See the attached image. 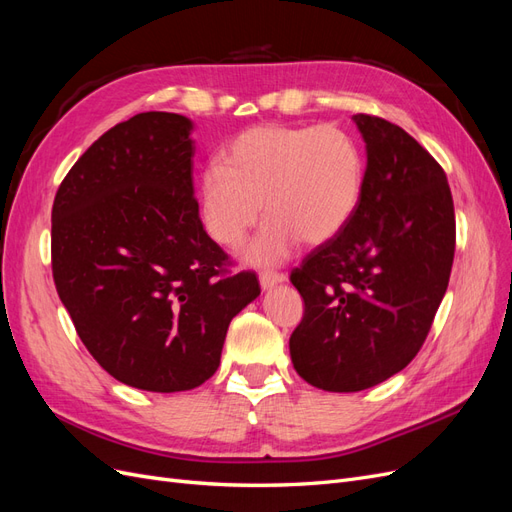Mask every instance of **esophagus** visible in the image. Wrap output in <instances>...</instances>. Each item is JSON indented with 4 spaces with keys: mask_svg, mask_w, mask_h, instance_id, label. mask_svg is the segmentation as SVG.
Returning <instances> with one entry per match:
<instances>
[{
    "mask_svg": "<svg viewBox=\"0 0 512 512\" xmlns=\"http://www.w3.org/2000/svg\"><path fill=\"white\" fill-rule=\"evenodd\" d=\"M260 286L265 288V290H271L273 286H277V284H282L284 280H286V275L284 273H277V271H265V273H260Z\"/></svg>",
    "mask_w": 512,
    "mask_h": 512,
    "instance_id": "1",
    "label": "esophagus"
}]
</instances>
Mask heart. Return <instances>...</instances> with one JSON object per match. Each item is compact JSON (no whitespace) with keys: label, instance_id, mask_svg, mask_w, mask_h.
I'll list each match as a JSON object with an SVG mask.
<instances>
[{"label":"heart","instance_id":"1","mask_svg":"<svg viewBox=\"0 0 512 512\" xmlns=\"http://www.w3.org/2000/svg\"><path fill=\"white\" fill-rule=\"evenodd\" d=\"M365 158L356 138L333 123H262L230 141L224 166L200 175V213L209 237L239 250L262 218L269 222L250 245L252 265H277L301 241L335 239L361 205Z\"/></svg>","mask_w":512,"mask_h":512}]
</instances>
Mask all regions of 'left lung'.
I'll use <instances>...</instances> for the list:
<instances>
[{"instance_id": "obj_1", "label": "left lung", "mask_w": 512, "mask_h": 512, "mask_svg": "<svg viewBox=\"0 0 512 512\" xmlns=\"http://www.w3.org/2000/svg\"><path fill=\"white\" fill-rule=\"evenodd\" d=\"M352 119L367 147L361 205L290 273L305 303L290 335L292 365L333 393L369 389L414 359L455 256V207L442 166L395 123Z\"/></svg>"}]
</instances>
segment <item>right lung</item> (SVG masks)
I'll list each match as a JSON object with an SVG mask.
<instances>
[{
	"label": "right lung",
	"mask_w": 512,
	"mask_h": 512,
	"mask_svg": "<svg viewBox=\"0 0 512 512\" xmlns=\"http://www.w3.org/2000/svg\"><path fill=\"white\" fill-rule=\"evenodd\" d=\"M190 132L177 113L117 123L70 168L51 215L53 280L81 342L153 393L209 380L230 320L260 294L198 218Z\"/></svg>",
	"instance_id": "right-lung-1"
}]
</instances>
